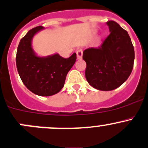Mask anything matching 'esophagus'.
<instances>
[{
    "instance_id": "esophagus-1",
    "label": "esophagus",
    "mask_w": 148,
    "mask_h": 148,
    "mask_svg": "<svg viewBox=\"0 0 148 148\" xmlns=\"http://www.w3.org/2000/svg\"><path fill=\"white\" fill-rule=\"evenodd\" d=\"M82 55H83V52L82 50H79V51H77V59L80 60L82 58Z\"/></svg>"
}]
</instances>
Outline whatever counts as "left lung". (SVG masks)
<instances>
[{"label":"left lung","mask_w":148,"mask_h":148,"mask_svg":"<svg viewBox=\"0 0 148 148\" xmlns=\"http://www.w3.org/2000/svg\"><path fill=\"white\" fill-rule=\"evenodd\" d=\"M110 34L99 48L83 52L87 64L85 77L89 84L102 91L120 87L133 69L134 50L128 32L114 21L106 22Z\"/></svg>","instance_id":"1"}]
</instances>
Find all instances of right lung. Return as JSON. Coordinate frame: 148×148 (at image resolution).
I'll return each mask as SVG.
<instances>
[{
  "label": "right lung",
  "instance_id": "right-lung-1",
  "mask_svg": "<svg viewBox=\"0 0 148 148\" xmlns=\"http://www.w3.org/2000/svg\"><path fill=\"white\" fill-rule=\"evenodd\" d=\"M44 27L30 29L20 40L16 62L18 73L24 85L34 94L51 96L61 91L66 77L76 62L77 54L64 58L58 53L48 56H38L32 48V39Z\"/></svg>",
  "mask_w": 148,
  "mask_h": 148
}]
</instances>
